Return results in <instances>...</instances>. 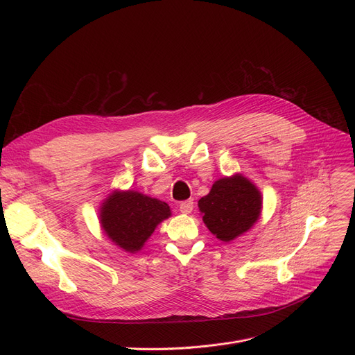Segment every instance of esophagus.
<instances>
[{"label":"esophagus","instance_id":"esophagus-1","mask_svg":"<svg viewBox=\"0 0 355 355\" xmlns=\"http://www.w3.org/2000/svg\"><path fill=\"white\" fill-rule=\"evenodd\" d=\"M193 207H194V201L193 200H187V201H182L180 204V211L182 214H190L193 211Z\"/></svg>","mask_w":355,"mask_h":355}]
</instances>
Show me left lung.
<instances>
[{
	"mask_svg": "<svg viewBox=\"0 0 355 355\" xmlns=\"http://www.w3.org/2000/svg\"><path fill=\"white\" fill-rule=\"evenodd\" d=\"M262 204L260 190L237 173L214 181L210 193L198 200V209L211 234L230 243L254 226L262 214Z\"/></svg>",
	"mask_w": 355,
	"mask_h": 355,
	"instance_id": "left-lung-1",
	"label": "left lung"
}]
</instances>
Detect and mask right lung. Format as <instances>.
<instances>
[{
    "mask_svg": "<svg viewBox=\"0 0 355 355\" xmlns=\"http://www.w3.org/2000/svg\"><path fill=\"white\" fill-rule=\"evenodd\" d=\"M168 217L166 202L135 190H115L99 207V223L107 239L128 253H138Z\"/></svg>",
    "mask_w": 355,
    "mask_h": 355,
    "instance_id": "1",
    "label": "right lung"
}]
</instances>
